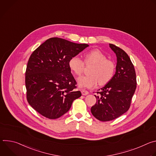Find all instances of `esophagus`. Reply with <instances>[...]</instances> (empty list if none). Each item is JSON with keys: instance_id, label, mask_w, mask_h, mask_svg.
Here are the masks:
<instances>
[{"instance_id": "esophagus-1", "label": "esophagus", "mask_w": 156, "mask_h": 156, "mask_svg": "<svg viewBox=\"0 0 156 156\" xmlns=\"http://www.w3.org/2000/svg\"><path fill=\"white\" fill-rule=\"evenodd\" d=\"M81 94H82V95H83V96H86V95H87V94H89V92L87 91H86V90H83L81 91Z\"/></svg>"}]
</instances>
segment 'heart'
<instances>
[{
	"mask_svg": "<svg viewBox=\"0 0 156 156\" xmlns=\"http://www.w3.org/2000/svg\"><path fill=\"white\" fill-rule=\"evenodd\" d=\"M84 63L93 65L90 70V75L82 76L78 78L80 87L91 88L98 83L103 86L107 84L114 76L115 65L114 62L107 59L104 54L99 49H93L84 54ZM69 68L76 75H80L84 70V63L78 57H72L69 62Z\"/></svg>",
	"mask_w": 156,
	"mask_h": 156,
	"instance_id": "1",
	"label": "heart"
}]
</instances>
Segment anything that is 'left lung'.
<instances>
[{"label":"left lung","instance_id":"1","mask_svg":"<svg viewBox=\"0 0 156 156\" xmlns=\"http://www.w3.org/2000/svg\"><path fill=\"white\" fill-rule=\"evenodd\" d=\"M109 46L117 56L116 72L112 80L96 92V103L91 108L93 116L102 122L114 120L127 112L137 84L134 65L128 54L112 44Z\"/></svg>","mask_w":156,"mask_h":156}]
</instances>
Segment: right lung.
I'll use <instances>...</instances> for the list:
<instances>
[{
    "instance_id": "obj_1",
    "label": "right lung",
    "mask_w": 156,
    "mask_h": 156,
    "mask_svg": "<svg viewBox=\"0 0 156 156\" xmlns=\"http://www.w3.org/2000/svg\"><path fill=\"white\" fill-rule=\"evenodd\" d=\"M89 45L52 37L31 55L25 73L27 98L38 113L56 119L70 110L81 93L75 91L76 82L69 62Z\"/></svg>"
}]
</instances>
